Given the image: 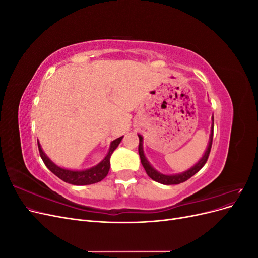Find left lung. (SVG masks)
<instances>
[{"mask_svg": "<svg viewBox=\"0 0 258 258\" xmlns=\"http://www.w3.org/2000/svg\"><path fill=\"white\" fill-rule=\"evenodd\" d=\"M213 129H214V117H212V127H211V135H210V141H209V145L206 153L202 156V158L195 165L194 167H191L190 169H188L185 172H182L179 174H172V175H167V174H162L160 172H158L157 170H155L152 166L151 163L148 162V160L146 159L144 152H143V138L142 136H139V155H140V158H141V163L142 166L144 167L145 171L147 175L150 176L154 181L161 183V184H165V185H175V184H181L187 179L190 178L192 175L196 174L198 171L206 165V162L209 158V155H210V151H211V147H212V141H213Z\"/></svg>", "mask_w": 258, "mask_h": 258, "instance_id": "8db88e82", "label": "left lung"}]
</instances>
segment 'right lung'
<instances>
[{"label":"right lung","instance_id":"right-lung-1","mask_svg":"<svg viewBox=\"0 0 258 258\" xmlns=\"http://www.w3.org/2000/svg\"><path fill=\"white\" fill-rule=\"evenodd\" d=\"M123 137H120L118 139L114 140V141L111 143L110 150H108L107 155L104 157V159L99 162L97 166L92 167L90 169H86V170H81V171H76V170H68L60 168L47 157L43 152L41 144L37 142L38 146V151H40L41 158L43 159L45 166L47 167L51 172L57 175L59 178H61L62 181H64L66 183L69 184H73V185H89V184H95L98 183L107 175L108 170H110V158L113 152L116 150V147L119 145L120 141L122 140Z\"/></svg>","mask_w":258,"mask_h":258}]
</instances>
